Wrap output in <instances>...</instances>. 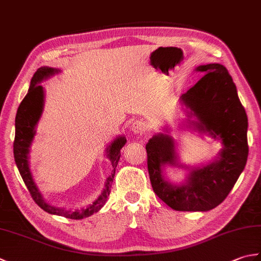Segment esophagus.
I'll use <instances>...</instances> for the list:
<instances>
[{"label":"esophagus","instance_id":"34e87169","mask_svg":"<svg viewBox=\"0 0 261 261\" xmlns=\"http://www.w3.org/2000/svg\"><path fill=\"white\" fill-rule=\"evenodd\" d=\"M131 131L136 135H141L146 131V125L142 121H135L134 123L131 124Z\"/></svg>","mask_w":261,"mask_h":261}]
</instances>
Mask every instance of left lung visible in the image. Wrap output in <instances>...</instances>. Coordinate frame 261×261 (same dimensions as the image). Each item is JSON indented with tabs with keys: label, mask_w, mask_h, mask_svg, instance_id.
<instances>
[{
	"label": "left lung",
	"mask_w": 261,
	"mask_h": 261,
	"mask_svg": "<svg viewBox=\"0 0 261 261\" xmlns=\"http://www.w3.org/2000/svg\"><path fill=\"white\" fill-rule=\"evenodd\" d=\"M195 70L204 75L179 97L187 115L180 129L210 136L222 149L211 162L191 167L180 163L168 127L154 134L146 145L153 192L169 207L184 212H206L222 203L245 169L249 151L248 118L228 69L221 64H207ZM166 165L187 170L185 181L166 179Z\"/></svg>",
	"instance_id": "left-lung-1"
}]
</instances>
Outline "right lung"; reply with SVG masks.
<instances>
[{
  "label": "right lung",
  "instance_id": "1",
  "mask_svg": "<svg viewBox=\"0 0 261 261\" xmlns=\"http://www.w3.org/2000/svg\"><path fill=\"white\" fill-rule=\"evenodd\" d=\"M59 73L60 69L43 66V67L39 68L35 75H33L29 91H28V94L23 98V101L21 102L18 112H16L13 153L16 167H18L20 171L22 179H23L25 186L29 190L33 201L39 206L49 214L65 216V218L73 220H81L87 218V216H91L94 213H97L104 206L105 202L108 201V197L111 192V186H112L115 175V168L118 166L121 157V149L125 145L126 139L124 136L116 137L113 141L109 143L107 149H105V156H107V158L111 162V165H112V173L107 178L102 193L99 194V196L93 203L81 208L71 211L66 210L64 207L55 206V205L46 202V199L43 198L35 179H33L30 169L29 153L33 139H35V136L37 134L38 122L41 118L43 107H45V90H43L40 83Z\"/></svg>",
  "mask_w": 261,
  "mask_h": 261
}]
</instances>
